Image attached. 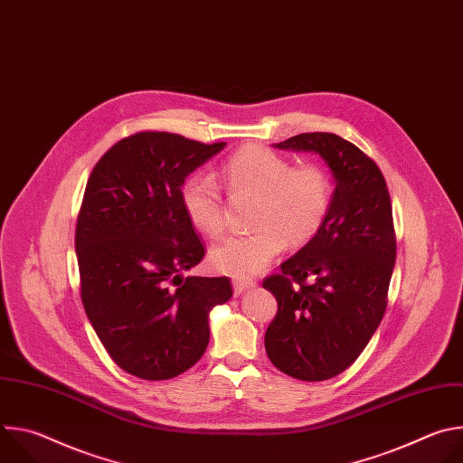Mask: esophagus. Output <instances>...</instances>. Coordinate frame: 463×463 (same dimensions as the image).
Segmentation results:
<instances>
[{
    "label": "esophagus",
    "mask_w": 463,
    "mask_h": 463,
    "mask_svg": "<svg viewBox=\"0 0 463 463\" xmlns=\"http://www.w3.org/2000/svg\"><path fill=\"white\" fill-rule=\"evenodd\" d=\"M254 286H256V280H252V279H236V280H232V288H234L236 297H240L241 293H245L247 289H250Z\"/></svg>",
    "instance_id": "34e87169"
}]
</instances>
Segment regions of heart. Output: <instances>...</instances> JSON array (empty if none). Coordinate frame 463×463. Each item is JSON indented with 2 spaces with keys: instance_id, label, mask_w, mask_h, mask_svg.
<instances>
[{
  "instance_id": "1",
  "label": "heart",
  "mask_w": 463,
  "mask_h": 463,
  "mask_svg": "<svg viewBox=\"0 0 463 463\" xmlns=\"http://www.w3.org/2000/svg\"><path fill=\"white\" fill-rule=\"evenodd\" d=\"M223 177L232 192L258 195V229L229 236L209 252L211 268L234 279H249L266 269L286 241H309L322 227L332 202V181L320 166H293L286 157L258 145L238 150L225 163ZM181 203L197 231L209 236L222 232L223 200L213 177L190 175L181 190Z\"/></svg>"
}]
</instances>
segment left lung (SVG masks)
<instances>
[{"mask_svg": "<svg viewBox=\"0 0 463 463\" xmlns=\"http://www.w3.org/2000/svg\"><path fill=\"white\" fill-rule=\"evenodd\" d=\"M275 146L317 154L335 183L318 232L282 263V275L263 280L279 302L263 339L269 361L295 379L324 381L361 355L384 315L395 263L390 195L377 165L335 134Z\"/></svg>", "mask_w": 463, "mask_h": 463, "instance_id": "left-lung-1", "label": "left lung"}]
</instances>
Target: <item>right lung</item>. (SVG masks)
<instances>
[{"label":"right lung","instance_id":"obj_1","mask_svg":"<svg viewBox=\"0 0 463 463\" xmlns=\"http://www.w3.org/2000/svg\"><path fill=\"white\" fill-rule=\"evenodd\" d=\"M227 143L141 131L95 165L75 249L86 315L128 373L163 381L207 350L211 311L232 297L227 277H183L205 256L183 203L184 179Z\"/></svg>","mask_w":463,"mask_h":463}]
</instances>
